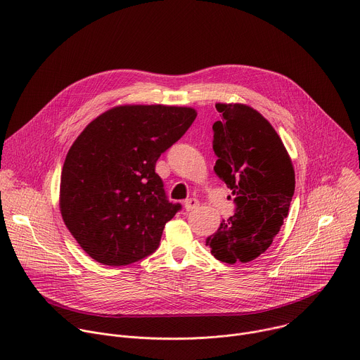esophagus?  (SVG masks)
Here are the masks:
<instances>
[{
  "label": "esophagus",
  "mask_w": 360,
  "mask_h": 360,
  "mask_svg": "<svg viewBox=\"0 0 360 360\" xmlns=\"http://www.w3.org/2000/svg\"><path fill=\"white\" fill-rule=\"evenodd\" d=\"M184 207H185L186 211H193V210H196L199 207V200L195 199V198H189V199H186L184 202Z\"/></svg>",
  "instance_id": "obj_1"
}]
</instances>
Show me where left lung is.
<instances>
[{
  "mask_svg": "<svg viewBox=\"0 0 360 360\" xmlns=\"http://www.w3.org/2000/svg\"><path fill=\"white\" fill-rule=\"evenodd\" d=\"M215 174L235 196L236 210L207 238L211 253L225 264H246L272 243L288 217L295 192L289 153L268 120L243 104H217Z\"/></svg>",
  "mask_w": 360,
  "mask_h": 360,
  "instance_id": "1",
  "label": "left lung"
}]
</instances>
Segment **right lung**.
<instances>
[{
  "label": "right lung",
  "mask_w": 360,
  "mask_h": 360,
  "mask_svg": "<svg viewBox=\"0 0 360 360\" xmlns=\"http://www.w3.org/2000/svg\"><path fill=\"white\" fill-rule=\"evenodd\" d=\"M195 118L188 107L121 105L75 139L63 167L60 211L92 259L125 266L157 250L181 205L167 199L155 164Z\"/></svg>",
  "instance_id": "right-lung-1"
}]
</instances>
